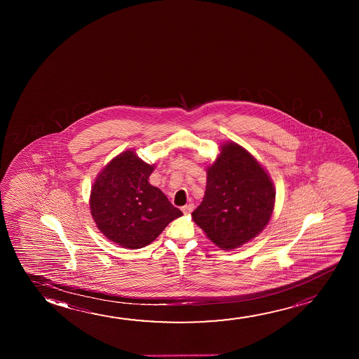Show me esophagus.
Returning a JSON list of instances; mask_svg holds the SVG:
<instances>
[{
    "instance_id": "esophagus-1",
    "label": "esophagus",
    "mask_w": 359,
    "mask_h": 359,
    "mask_svg": "<svg viewBox=\"0 0 359 359\" xmlns=\"http://www.w3.org/2000/svg\"><path fill=\"white\" fill-rule=\"evenodd\" d=\"M182 211L184 212V215H190L194 211V205L192 203L185 205V206L182 207Z\"/></svg>"
}]
</instances>
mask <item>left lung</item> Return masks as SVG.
Listing matches in <instances>:
<instances>
[{
  "label": "left lung",
  "instance_id": "8db88e82",
  "mask_svg": "<svg viewBox=\"0 0 359 359\" xmlns=\"http://www.w3.org/2000/svg\"><path fill=\"white\" fill-rule=\"evenodd\" d=\"M276 191L260 163L234 142L207 168V185L192 221L224 250L236 249L264 231L275 207Z\"/></svg>",
  "mask_w": 359,
  "mask_h": 359
}]
</instances>
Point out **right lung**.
<instances>
[{
	"label": "right lung",
	"mask_w": 359,
	"mask_h": 359,
	"mask_svg": "<svg viewBox=\"0 0 359 359\" xmlns=\"http://www.w3.org/2000/svg\"><path fill=\"white\" fill-rule=\"evenodd\" d=\"M154 165L128 149L99 172L89 198L90 213L109 241L141 249L156 241L182 212L149 182Z\"/></svg>",
	"instance_id": "add662e5"
}]
</instances>
